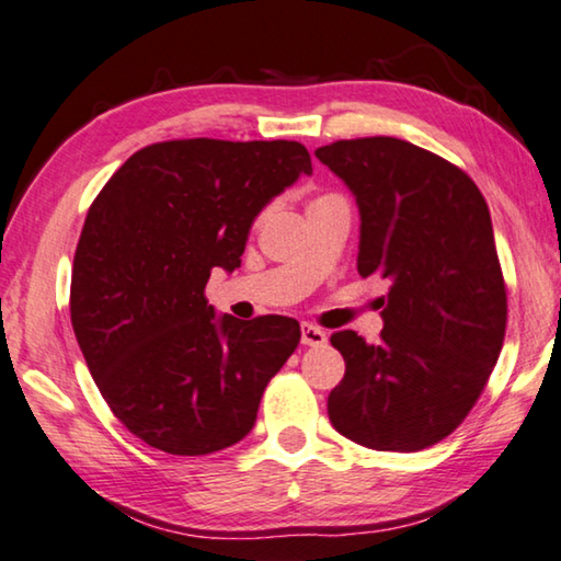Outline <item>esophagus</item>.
<instances>
[{
	"label": "esophagus",
	"instance_id": "1",
	"mask_svg": "<svg viewBox=\"0 0 561 561\" xmlns=\"http://www.w3.org/2000/svg\"><path fill=\"white\" fill-rule=\"evenodd\" d=\"M301 344L322 346L327 344V332L314 324H301Z\"/></svg>",
	"mask_w": 561,
	"mask_h": 561
}]
</instances>
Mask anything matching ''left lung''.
Returning a JSON list of instances; mask_svg holds the SVG:
<instances>
[{
  "label": "left lung",
  "instance_id": "left-lung-1",
  "mask_svg": "<svg viewBox=\"0 0 561 561\" xmlns=\"http://www.w3.org/2000/svg\"><path fill=\"white\" fill-rule=\"evenodd\" d=\"M314 154L357 202V272L389 284L379 344L332 334L346 371L329 420L369 449L432 447L469 414L502 352L506 291L486 202L461 169L404 139Z\"/></svg>",
  "mask_w": 561,
  "mask_h": 561
}]
</instances>
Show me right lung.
<instances>
[{
    "label": "right lung",
    "instance_id": "right-lung-1",
    "mask_svg": "<svg viewBox=\"0 0 561 561\" xmlns=\"http://www.w3.org/2000/svg\"><path fill=\"white\" fill-rule=\"evenodd\" d=\"M312 159L299 141L176 139L131 154L89 207L69 312L114 416L149 447L199 457L244 439L299 322H239L204 299L249 229Z\"/></svg>",
    "mask_w": 561,
    "mask_h": 561
}]
</instances>
